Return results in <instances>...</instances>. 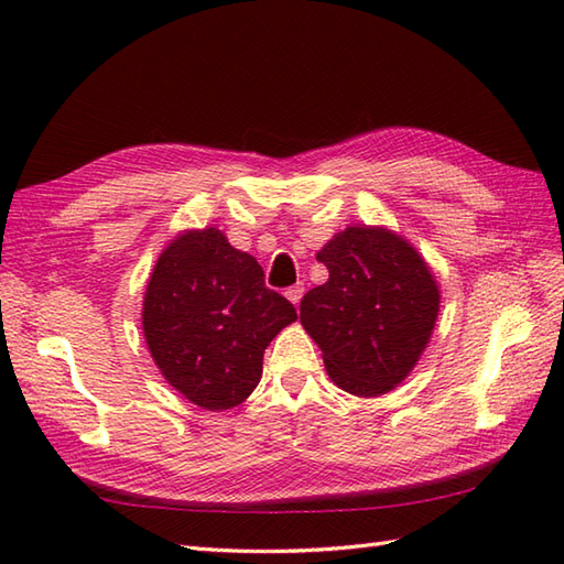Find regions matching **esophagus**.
Returning a JSON list of instances; mask_svg holds the SVG:
<instances>
[{"label": "esophagus", "instance_id": "34e87169", "mask_svg": "<svg viewBox=\"0 0 564 564\" xmlns=\"http://www.w3.org/2000/svg\"><path fill=\"white\" fill-rule=\"evenodd\" d=\"M303 293H305V285H303V283H295V285H291L289 291H285V297H289V301H291L293 305H297V303H301Z\"/></svg>", "mask_w": 564, "mask_h": 564}]
</instances>
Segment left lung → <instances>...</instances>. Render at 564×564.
<instances>
[{"label":"left lung","mask_w":564,"mask_h":564,"mask_svg":"<svg viewBox=\"0 0 564 564\" xmlns=\"http://www.w3.org/2000/svg\"><path fill=\"white\" fill-rule=\"evenodd\" d=\"M327 283L307 291L301 322L329 378L358 398L402 382L426 349L441 293L419 251L386 227H346L317 251Z\"/></svg>","instance_id":"8db88e82"}]
</instances>
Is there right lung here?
<instances>
[{
    "mask_svg": "<svg viewBox=\"0 0 564 564\" xmlns=\"http://www.w3.org/2000/svg\"><path fill=\"white\" fill-rule=\"evenodd\" d=\"M297 319L293 303L267 289L263 269L218 227L172 239L150 275L142 329L172 388L223 412L259 386L263 351Z\"/></svg>",
    "mask_w": 564,
    "mask_h": 564,
    "instance_id": "obj_1",
    "label": "right lung"
}]
</instances>
